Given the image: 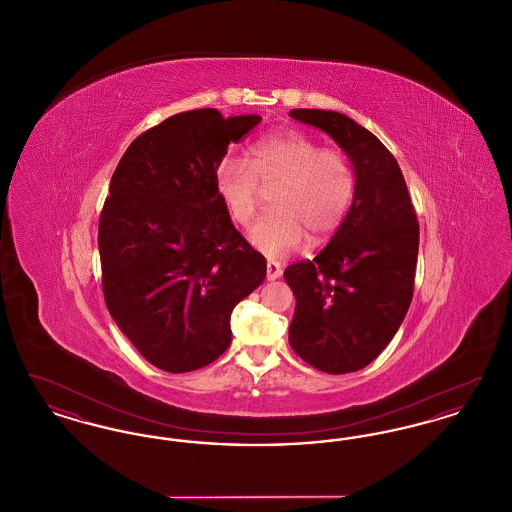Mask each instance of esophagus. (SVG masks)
Wrapping results in <instances>:
<instances>
[{
    "label": "esophagus",
    "mask_w": 512,
    "mask_h": 512,
    "mask_svg": "<svg viewBox=\"0 0 512 512\" xmlns=\"http://www.w3.org/2000/svg\"><path fill=\"white\" fill-rule=\"evenodd\" d=\"M282 276V267L276 263V261H268L267 263V278L272 280H278Z\"/></svg>",
    "instance_id": "1"
}]
</instances>
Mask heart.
I'll list each match as a JSON object with an SVG mask.
<instances>
[{"instance_id":"b5f03b06","label":"heart","mask_w":512,"mask_h":512,"mask_svg":"<svg viewBox=\"0 0 512 512\" xmlns=\"http://www.w3.org/2000/svg\"><path fill=\"white\" fill-rule=\"evenodd\" d=\"M215 184L230 217L249 226L261 201L272 190V211L259 220L249 240L267 257H284L305 242H315L340 228L355 190L351 159L309 136L282 130L255 140L245 159L224 157L215 169Z\"/></svg>"}]
</instances>
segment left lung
<instances>
[{"label":"left lung","instance_id":"8db88e82","mask_svg":"<svg viewBox=\"0 0 512 512\" xmlns=\"http://www.w3.org/2000/svg\"><path fill=\"white\" fill-rule=\"evenodd\" d=\"M290 117L326 132L351 159L353 203L313 261L284 270L295 295L293 351L328 374L370 365L409 311L418 222L403 172L372 132L343 113L293 109Z\"/></svg>","mask_w":512,"mask_h":512}]
</instances>
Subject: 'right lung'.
I'll return each mask as SVG.
<instances>
[{
	"instance_id": "1",
	"label": "right lung",
	"mask_w": 512,
	"mask_h": 512,
	"mask_svg": "<svg viewBox=\"0 0 512 512\" xmlns=\"http://www.w3.org/2000/svg\"><path fill=\"white\" fill-rule=\"evenodd\" d=\"M261 122L217 109L172 115L122 155L99 215L105 305L151 365L172 374L213 363L232 341L234 307L267 276L224 207L215 169Z\"/></svg>"
}]
</instances>
